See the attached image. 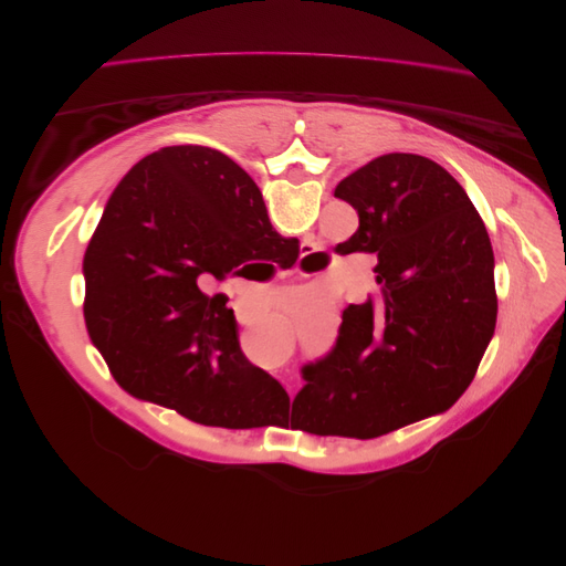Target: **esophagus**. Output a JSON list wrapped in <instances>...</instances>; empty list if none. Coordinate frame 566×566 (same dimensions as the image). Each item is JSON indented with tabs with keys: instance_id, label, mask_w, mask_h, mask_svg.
I'll use <instances>...</instances> for the list:
<instances>
[{
	"instance_id": "obj_1",
	"label": "esophagus",
	"mask_w": 566,
	"mask_h": 566,
	"mask_svg": "<svg viewBox=\"0 0 566 566\" xmlns=\"http://www.w3.org/2000/svg\"><path fill=\"white\" fill-rule=\"evenodd\" d=\"M306 249H308V251L304 253V258H313V255L317 253V249H313V247H306ZM290 394H292V387H290Z\"/></svg>"
}]
</instances>
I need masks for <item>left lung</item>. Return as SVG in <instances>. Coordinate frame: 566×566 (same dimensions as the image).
<instances>
[{
  "label": "left lung",
  "mask_w": 566,
  "mask_h": 566,
  "mask_svg": "<svg viewBox=\"0 0 566 566\" xmlns=\"http://www.w3.org/2000/svg\"><path fill=\"white\" fill-rule=\"evenodd\" d=\"M334 196L359 213L345 249L378 258L382 294L343 311L329 355L302 366L294 406L308 433L368 440L451 408L470 387L495 332V260L463 186L430 158L380 156Z\"/></svg>",
  "instance_id": "obj_1"
}]
</instances>
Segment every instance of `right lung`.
<instances>
[{"label":"right lung","mask_w":566,"mask_h":566,"mask_svg":"<svg viewBox=\"0 0 566 566\" xmlns=\"http://www.w3.org/2000/svg\"><path fill=\"white\" fill-rule=\"evenodd\" d=\"M287 244L255 181L226 154L179 145L133 166L87 247L85 322L133 396L202 426L251 428L285 389L239 347L209 283Z\"/></svg>","instance_id":"1"}]
</instances>
